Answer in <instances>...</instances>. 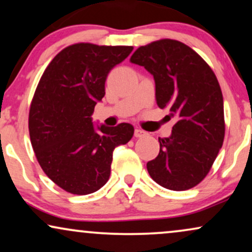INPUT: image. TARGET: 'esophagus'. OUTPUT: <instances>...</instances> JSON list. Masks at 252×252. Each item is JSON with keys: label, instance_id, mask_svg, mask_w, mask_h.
<instances>
[{"label": "esophagus", "instance_id": "obj_1", "mask_svg": "<svg viewBox=\"0 0 252 252\" xmlns=\"http://www.w3.org/2000/svg\"><path fill=\"white\" fill-rule=\"evenodd\" d=\"M133 135H135V137H143V136L146 135V132L143 131V130H141V129L136 128L135 132H133Z\"/></svg>", "mask_w": 252, "mask_h": 252}]
</instances>
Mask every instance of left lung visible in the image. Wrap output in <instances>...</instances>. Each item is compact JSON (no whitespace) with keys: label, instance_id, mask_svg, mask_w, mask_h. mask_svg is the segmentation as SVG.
I'll return each instance as SVG.
<instances>
[{"label":"left lung","instance_id":"left-lung-1","mask_svg":"<svg viewBox=\"0 0 252 252\" xmlns=\"http://www.w3.org/2000/svg\"><path fill=\"white\" fill-rule=\"evenodd\" d=\"M130 62L154 75L156 100L177 119L170 137L159 138V154L146 164L150 177L171 190L203 180L224 138L223 97L208 63L173 39L138 47Z\"/></svg>","mask_w":252,"mask_h":252}]
</instances>
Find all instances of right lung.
Wrapping results in <instances>:
<instances>
[{"mask_svg":"<svg viewBox=\"0 0 252 252\" xmlns=\"http://www.w3.org/2000/svg\"><path fill=\"white\" fill-rule=\"evenodd\" d=\"M132 46H67L49 63L34 92L29 132L45 174L66 192H96L110 176L113 151L126 144L133 126H95V104L106 94L108 73L128 57Z\"/></svg>","mask_w":252,"mask_h":252,"instance_id":"obj_1","label":"right lung"}]
</instances>
